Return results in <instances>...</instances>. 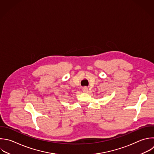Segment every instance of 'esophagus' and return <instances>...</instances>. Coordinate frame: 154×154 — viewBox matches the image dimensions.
Listing matches in <instances>:
<instances>
[{
  "label": "esophagus",
  "mask_w": 154,
  "mask_h": 154,
  "mask_svg": "<svg viewBox=\"0 0 154 154\" xmlns=\"http://www.w3.org/2000/svg\"><path fill=\"white\" fill-rule=\"evenodd\" d=\"M82 91L84 93H87L88 91V87H84L82 88Z\"/></svg>",
  "instance_id": "1"
}]
</instances>
